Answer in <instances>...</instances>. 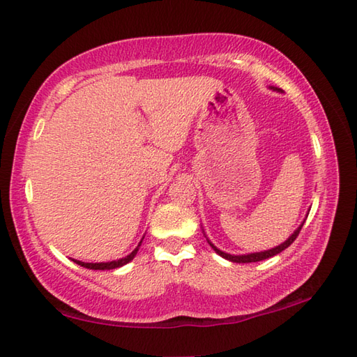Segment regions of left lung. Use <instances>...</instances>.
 <instances>
[{"mask_svg": "<svg viewBox=\"0 0 357 357\" xmlns=\"http://www.w3.org/2000/svg\"><path fill=\"white\" fill-rule=\"evenodd\" d=\"M275 89V87H273ZM275 90H279V89H275ZM280 92V90H279ZM302 225H304V222L301 224V227L298 230H296L290 238H288L284 244H280V245H278V247H275V248H271V250H265V252H259V253H250V255H239V256H234V255H229V253H224V252H221V250L219 248H216L213 244H211V242L208 241V244L211 245V248L215 250V252L219 255V256H222L224 259H227V261H231V262H238V264H247V262H257V261H264V259H268V257H271V256H276L278 253H280L282 252V250H285L287 247H290L293 242H294V239L298 238V234H299V231H301V229H302Z\"/></svg>", "mask_w": 357, "mask_h": 357, "instance_id": "left-lung-1", "label": "left lung"}]
</instances>
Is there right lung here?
<instances>
[{
  "instance_id": "add662e5",
  "label": "right lung",
  "mask_w": 357,
  "mask_h": 357,
  "mask_svg": "<svg viewBox=\"0 0 357 357\" xmlns=\"http://www.w3.org/2000/svg\"><path fill=\"white\" fill-rule=\"evenodd\" d=\"M139 245H141V242H139ZM139 245L136 247L133 252L128 255V256H126V257H123V259H118V261H112V262H100V264H92V262H81V261H77V259H73V262H77L78 265H81V267H84V268H90V270H113V268H118V267H123V265H126V264H128L130 262L133 257L136 256V253H138V248H139Z\"/></svg>"
}]
</instances>
